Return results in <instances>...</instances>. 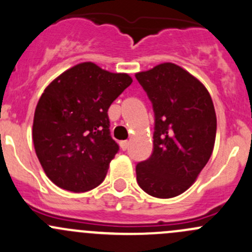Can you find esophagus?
Masks as SVG:
<instances>
[{
    "instance_id": "34e87169",
    "label": "esophagus",
    "mask_w": 252,
    "mask_h": 252,
    "mask_svg": "<svg viewBox=\"0 0 252 252\" xmlns=\"http://www.w3.org/2000/svg\"><path fill=\"white\" fill-rule=\"evenodd\" d=\"M121 147H122V150H123V151H126V150L129 147V141L128 140L121 141Z\"/></svg>"
}]
</instances>
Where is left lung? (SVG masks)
Masks as SVG:
<instances>
[{"mask_svg":"<svg viewBox=\"0 0 252 252\" xmlns=\"http://www.w3.org/2000/svg\"><path fill=\"white\" fill-rule=\"evenodd\" d=\"M155 113L154 151L136 164L139 187L169 199L196 180L212 155L217 118L210 93L194 75L174 63L136 73Z\"/></svg>","mask_w":252,"mask_h":252,"instance_id":"8db88e82","label":"left lung"}]
</instances>
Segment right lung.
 I'll return each mask as SVG.
<instances>
[{
  "instance_id": "1",
  "label": "right lung",
  "mask_w": 252,
  "mask_h": 252,
  "mask_svg": "<svg viewBox=\"0 0 252 252\" xmlns=\"http://www.w3.org/2000/svg\"><path fill=\"white\" fill-rule=\"evenodd\" d=\"M133 83L93 62L79 63L45 89L35 108V152L52 183L73 192L105 179L119 146L110 133L108 108Z\"/></svg>"
}]
</instances>
